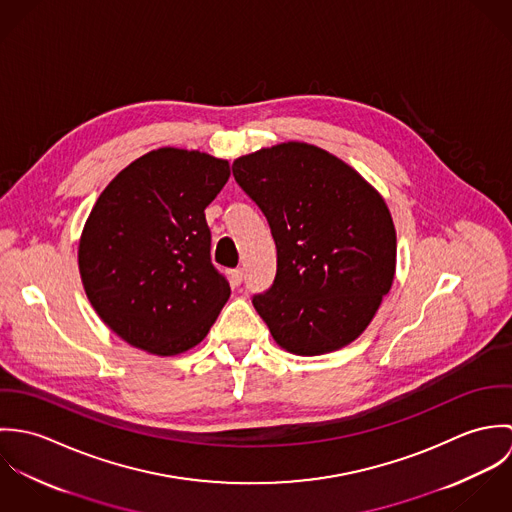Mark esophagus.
Instances as JSON below:
<instances>
[{
    "mask_svg": "<svg viewBox=\"0 0 512 512\" xmlns=\"http://www.w3.org/2000/svg\"><path fill=\"white\" fill-rule=\"evenodd\" d=\"M242 278H244L242 268H236V270L230 272V282H232V286H240V284H242Z\"/></svg>",
    "mask_w": 512,
    "mask_h": 512,
    "instance_id": "esophagus-1",
    "label": "esophagus"
}]
</instances>
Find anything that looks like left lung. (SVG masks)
Segmentation results:
<instances>
[{"label":"left lung","instance_id":"8db88e82","mask_svg":"<svg viewBox=\"0 0 512 512\" xmlns=\"http://www.w3.org/2000/svg\"><path fill=\"white\" fill-rule=\"evenodd\" d=\"M232 175L276 240V280L252 299L274 341L299 357L353 343L396 272V230L382 195L343 159L303 142L242 155Z\"/></svg>","mask_w":512,"mask_h":512}]
</instances>
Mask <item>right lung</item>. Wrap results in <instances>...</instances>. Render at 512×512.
Returning a JSON list of instances; mask_svg holds the SVG:
<instances>
[{
    "instance_id": "right-lung-1",
    "label": "right lung",
    "mask_w": 512,
    "mask_h": 512,
    "mask_svg": "<svg viewBox=\"0 0 512 512\" xmlns=\"http://www.w3.org/2000/svg\"><path fill=\"white\" fill-rule=\"evenodd\" d=\"M230 177L226 159L159 147L100 193L78 242V270L98 317L157 357L199 345L230 297L211 262L205 209Z\"/></svg>"
}]
</instances>
